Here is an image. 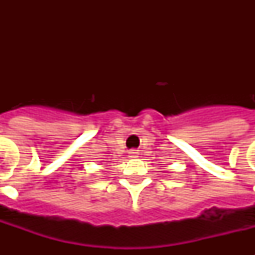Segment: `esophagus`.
Returning <instances> with one entry per match:
<instances>
[{"mask_svg":"<svg viewBox=\"0 0 255 255\" xmlns=\"http://www.w3.org/2000/svg\"><path fill=\"white\" fill-rule=\"evenodd\" d=\"M129 157H137V152H136L135 149L129 151Z\"/></svg>","mask_w":255,"mask_h":255,"instance_id":"esophagus-1","label":"esophagus"}]
</instances>
